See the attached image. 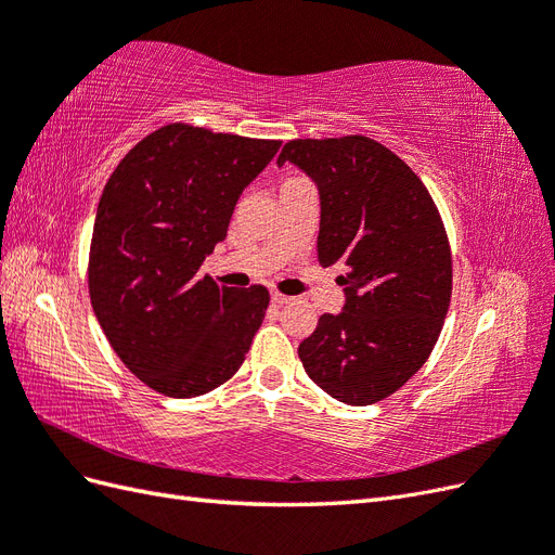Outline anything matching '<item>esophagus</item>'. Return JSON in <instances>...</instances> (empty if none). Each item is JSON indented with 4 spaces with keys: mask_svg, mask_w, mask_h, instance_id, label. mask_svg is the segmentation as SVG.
I'll use <instances>...</instances> for the list:
<instances>
[{
    "mask_svg": "<svg viewBox=\"0 0 555 555\" xmlns=\"http://www.w3.org/2000/svg\"><path fill=\"white\" fill-rule=\"evenodd\" d=\"M271 300H273L275 306H284V304H289L292 298H289V296H284V294H280V292H273V294H271Z\"/></svg>",
    "mask_w": 555,
    "mask_h": 555,
    "instance_id": "34e87169",
    "label": "esophagus"
}]
</instances>
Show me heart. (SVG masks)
<instances>
[{"instance_id": "1", "label": "heart", "mask_w": 555, "mask_h": 555, "mask_svg": "<svg viewBox=\"0 0 555 555\" xmlns=\"http://www.w3.org/2000/svg\"><path fill=\"white\" fill-rule=\"evenodd\" d=\"M292 180H298V178H287V180H284V182H292ZM284 182H282V184H284Z\"/></svg>"}]
</instances>
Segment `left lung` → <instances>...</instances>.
I'll return each mask as SVG.
<instances>
[{
  "mask_svg": "<svg viewBox=\"0 0 555 555\" xmlns=\"http://www.w3.org/2000/svg\"><path fill=\"white\" fill-rule=\"evenodd\" d=\"M284 162L319 188L317 259L338 263L345 308L298 345L310 379L347 405L389 398L426 363L451 300V247L418 176L382 143L351 133L296 139Z\"/></svg>",
  "mask_w": 555,
  "mask_h": 555,
  "instance_id": "left-lung-1",
  "label": "left lung"
}]
</instances>
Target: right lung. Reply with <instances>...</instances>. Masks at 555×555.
<instances>
[{"label":"right lung","instance_id":"obj_1","mask_svg":"<svg viewBox=\"0 0 555 555\" xmlns=\"http://www.w3.org/2000/svg\"><path fill=\"white\" fill-rule=\"evenodd\" d=\"M280 145L171 122L106 182L90 243L92 310L115 354L157 393L204 396L245 361L271 294L220 287L198 268Z\"/></svg>","mask_w":555,"mask_h":555}]
</instances>
